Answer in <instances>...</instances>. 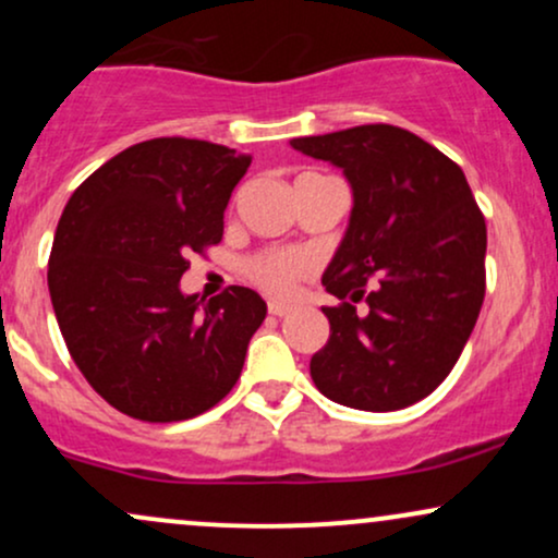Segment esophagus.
<instances>
[{"label": "esophagus", "instance_id": "obj_1", "mask_svg": "<svg viewBox=\"0 0 558 558\" xmlns=\"http://www.w3.org/2000/svg\"><path fill=\"white\" fill-rule=\"evenodd\" d=\"M267 310H270L272 317H286V315H291L293 306L283 304V301H270V304H267Z\"/></svg>", "mask_w": 558, "mask_h": 558}]
</instances>
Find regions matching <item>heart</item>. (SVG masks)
<instances>
[{
    "instance_id": "b5f03b06",
    "label": "heart",
    "mask_w": 558,
    "mask_h": 558,
    "mask_svg": "<svg viewBox=\"0 0 558 558\" xmlns=\"http://www.w3.org/2000/svg\"><path fill=\"white\" fill-rule=\"evenodd\" d=\"M310 272L312 262L299 252H262L246 262L248 280L272 296H291L299 280Z\"/></svg>"
}]
</instances>
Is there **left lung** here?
Wrapping results in <instances>:
<instances>
[{
  "label": "left lung",
  "instance_id": "1",
  "mask_svg": "<svg viewBox=\"0 0 558 558\" xmlns=\"http://www.w3.org/2000/svg\"><path fill=\"white\" fill-rule=\"evenodd\" d=\"M291 146L341 168L354 194L323 275L341 304L323 310L330 338L312 356V380L351 409L412 407L451 373L485 299L488 233L470 183L444 151L386 123ZM362 298L364 316L355 312Z\"/></svg>",
  "mask_w": 558,
  "mask_h": 558
}]
</instances>
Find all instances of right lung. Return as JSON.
<instances>
[{"mask_svg":"<svg viewBox=\"0 0 558 558\" xmlns=\"http://www.w3.org/2000/svg\"><path fill=\"white\" fill-rule=\"evenodd\" d=\"M252 157L198 138L128 146L73 191L49 254V296L96 393L144 422L213 409L239 380L267 304L252 288L185 296L191 254L222 239Z\"/></svg>","mask_w":558,"mask_h":558,"instance_id":"add662e5","label":"right lung"}]
</instances>
